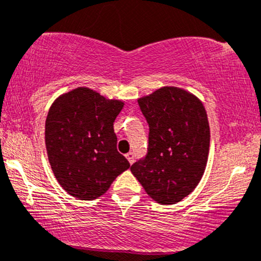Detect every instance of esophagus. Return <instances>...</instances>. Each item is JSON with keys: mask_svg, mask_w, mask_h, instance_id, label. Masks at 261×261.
<instances>
[{"mask_svg": "<svg viewBox=\"0 0 261 261\" xmlns=\"http://www.w3.org/2000/svg\"><path fill=\"white\" fill-rule=\"evenodd\" d=\"M125 156H127V159H128V162H129V164H133L134 163V153H128L127 155H125Z\"/></svg>", "mask_w": 261, "mask_h": 261, "instance_id": "obj_1", "label": "esophagus"}]
</instances>
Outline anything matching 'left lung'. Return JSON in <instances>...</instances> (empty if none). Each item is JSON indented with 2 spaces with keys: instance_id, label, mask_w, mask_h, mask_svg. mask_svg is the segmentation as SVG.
I'll return each instance as SVG.
<instances>
[{
  "instance_id": "obj_1",
  "label": "left lung",
  "mask_w": 261,
  "mask_h": 261,
  "mask_svg": "<svg viewBox=\"0 0 261 261\" xmlns=\"http://www.w3.org/2000/svg\"><path fill=\"white\" fill-rule=\"evenodd\" d=\"M149 124L148 151L130 166L145 192L174 204L200 182L210 150V125L202 102L177 87H162L138 99Z\"/></svg>"
}]
</instances>
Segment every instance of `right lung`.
Listing matches in <instances>:
<instances>
[{
  "instance_id": "right-lung-1",
  "label": "right lung",
  "mask_w": 261,
  "mask_h": 261,
  "mask_svg": "<svg viewBox=\"0 0 261 261\" xmlns=\"http://www.w3.org/2000/svg\"><path fill=\"white\" fill-rule=\"evenodd\" d=\"M123 102L77 87L51 105L45 121V146L58 182L69 195L91 201L110 189L130 166L117 150L113 122Z\"/></svg>"
}]
</instances>
